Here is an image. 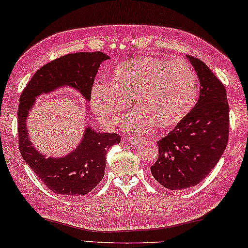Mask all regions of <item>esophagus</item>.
I'll return each instance as SVG.
<instances>
[{"label":"esophagus","instance_id":"34e87169","mask_svg":"<svg viewBox=\"0 0 248 248\" xmlns=\"http://www.w3.org/2000/svg\"><path fill=\"white\" fill-rule=\"evenodd\" d=\"M140 141H141V140H140L138 137H131V138H129V142H131V144H133V145H138Z\"/></svg>","mask_w":248,"mask_h":248}]
</instances>
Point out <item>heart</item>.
I'll use <instances>...</instances> for the list:
<instances>
[{
  "label": "heart",
  "instance_id": "1",
  "mask_svg": "<svg viewBox=\"0 0 248 248\" xmlns=\"http://www.w3.org/2000/svg\"><path fill=\"white\" fill-rule=\"evenodd\" d=\"M198 93L197 76L187 63L148 55L120 64L110 82L95 81L90 102L104 126L112 128L135 99L137 110L125 119L124 126L131 133L142 134L154 125L174 127L192 110Z\"/></svg>",
  "mask_w": 248,
  "mask_h": 248
}]
</instances>
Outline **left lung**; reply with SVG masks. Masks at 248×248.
<instances>
[{
	"label": "left lung",
	"instance_id": "left-lung-1",
	"mask_svg": "<svg viewBox=\"0 0 248 248\" xmlns=\"http://www.w3.org/2000/svg\"><path fill=\"white\" fill-rule=\"evenodd\" d=\"M187 59L199 78V99L157 142L159 157L150 168L157 182L172 190L201 183L218 163L229 138V103L223 84L202 61L189 55Z\"/></svg>",
	"mask_w": 248,
	"mask_h": 248
}]
</instances>
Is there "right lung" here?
Wrapping results in <instances>:
<instances>
[{
  "mask_svg": "<svg viewBox=\"0 0 248 248\" xmlns=\"http://www.w3.org/2000/svg\"><path fill=\"white\" fill-rule=\"evenodd\" d=\"M110 56L102 52H78L56 59L38 69L20 94L18 113V148L30 169L52 192L67 196H84L104 175L107 151L119 144L117 134L99 133L87 126L80 144L62 158H46L34 148L27 133V116L36 98L64 86L72 87L89 101L100 64Z\"/></svg>",
  "mask_w": 248,
  "mask_h": 248,
  "instance_id": "add662e5",
  "label": "right lung"
}]
</instances>
